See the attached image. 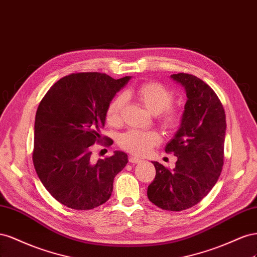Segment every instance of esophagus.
<instances>
[{"label": "esophagus", "mask_w": 257, "mask_h": 257, "mask_svg": "<svg viewBox=\"0 0 257 257\" xmlns=\"http://www.w3.org/2000/svg\"><path fill=\"white\" fill-rule=\"evenodd\" d=\"M129 161H130V163L131 164H138V163H140V159H139V158H137V157H134V156H130L129 157Z\"/></svg>", "instance_id": "esophagus-1"}]
</instances>
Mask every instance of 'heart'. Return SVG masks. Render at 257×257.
<instances>
[{
  "label": "heart",
  "instance_id": "b5f03b06",
  "mask_svg": "<svg viewBox=\"0 0 257 257\" xmlns=\"http://www.w3.org/2000/svg\"><path fill=\"white\" fill-rule=\"evenodd\" d=\"M131 93L153 114L164 128L171 129L181 122L182 115L179 109L171 106L173 93L159 83L150 82L138 86ZM129 93L124 94L128 97ZM124 106L123 96L113 98L106 107L105 120L111 126H118L122 120ZM160 142V136L154 130L129 129L120 135L118 143L121 149L135 155L141 156L148 154L154 146Z\"/></svg>",
  "mask_w": 257,
  "mask_h": 257
}]
</instances>
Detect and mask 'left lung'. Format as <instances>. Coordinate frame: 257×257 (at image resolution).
I'll return each instance as SVG.
<instances>
[{"label":"left lung","instance_id":"1","mask_svg":"<svg viewBox=\"0 0 257 257\" xmlns=\"http://www.w3.org/2000/svg\"><path fill=\"white\" fill-rule=\"evenodd\" d=\"M170 77L184 87L187 97L181 126L165 149L178 160L173 170L153 161L156 175L148 197L160 209L182 211L200 202L219 178L226 116L216 93L203 80L186 73Z\"/></svg>","mask_w":257,"mask_h":257}]
</instances>
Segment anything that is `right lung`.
I'll return each instance as SVG.
<instances>
[{
    "instance_id": "add662e5",
    "label": "right lung",
    "mask_w": 257,
    "mask_h": 257,
    "mask_svg": "<svg viewBox=\"0 0 257 257\" xmlns=\"http://www.w3.org/2000/svg\"><path fill=\"white\" fill-rule=\"evenodd\" d=\"M130 78L73 73L55 83L42 99L34 122L33 165L43 185L63 206L90 210L111 197L115 175L127 165L128 156L116 151L94 163L91 146L113 144L101 135L106 107Z\"/></svg>"
}]
</instances>
